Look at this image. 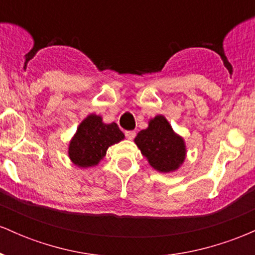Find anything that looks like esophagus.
Masks as SVG:
<instances>
[{
    "instance_id": "34e87169",
    "label": "esophagus",
    "mask_w": 255,
    "mask_h": 255,
    "mask_svg": "<svg viewBox=\"0 0 255 255\" xmlns=\"http://www.w3.org/2000/svg\"><path fill=\"white\" fill-rule=\"evenodd\" d=\"M135 131L134 130H127L126 131V136H127V139H129V140H131V139H134V136H135Z\"/></svg>"
}]
</instances>
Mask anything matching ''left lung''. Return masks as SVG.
Instances as JSON below:
<instances>
[{
	"mask_svg": "<svg viewBox=\"0 0 255 255\" xmlns=\"http://www.w3.org/2000/svg\"><path fill=\"white\" fill-rule=\"evenodd\" d=\"M134 142L152 168L159 172L177 170L186 159L183 137L175 133L163 115L151 119L148 127L137 133Z\"/></svg>",
	"mask_w": 255,
	"mask_h": 255,
	"instance_id": "8db88e82",
	"label": "left lung"
}]
</instances>
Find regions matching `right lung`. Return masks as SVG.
<instances>
[{
  "instance_id": "right-lung-1",
  "label": "right lung",
  "mask_w": 255,
  "mask_h": 255,
  "mask_svg": "<svg viewBox=\"0 0 255 255\" xmlns=\"http://www.w3.org/2000/svg\"><path fill=\"white\" fill-rule=\"evenodd\" d=\"M124 139L125 134L115 122L104 124L101 116L91 114L79 125L77 133L72 137L68 156L79 168L95 166L103 159L111 145Z\"/></svg>"
}]
</instances>
